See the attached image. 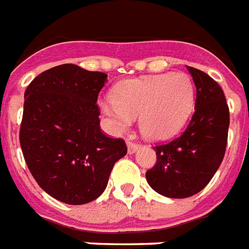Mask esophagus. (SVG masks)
I'll use <instances>...</instances> for the list:
<instances>
[{
  "mask_svg": "<svg viewBox=\"0 0 249 249\" xmlns=\"http://www.w3.org/2000/svg\"><path fill=\"white\" fill-rule=\"evenodd\" d=\"M126 146H128V153H129V154H133V153L139 149V143L128 141V142H126Z\"/></svg>",
  "mask_w": 249,
  "mask_h": 249,
  "instance_id": "1",
  "label": "esophagus"
}]
</instances>
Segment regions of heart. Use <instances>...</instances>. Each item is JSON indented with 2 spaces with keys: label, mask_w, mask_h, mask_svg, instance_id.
<instances>
[{
  "label": "heart",
  "mask_w": 249,
  "mask_h": 249,
  "mask_svg": "<svg viewBox=\"0 0 249 249\" xmlns=\"http://www.w3.org/2000/svg\"><path fill=\"white\" fill-rule=\"evenodd\" d=\"M194 83L187 73H160L120 83L100 110L112 132L123 133L140 117L146 139L163 141L181 132L193 115Z\"/></svg>",
  "instance_id": "obj_1"
}]
</instances>
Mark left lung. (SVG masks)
Segmentation results:
<instances>
[{"mask_svg":"<svg viewBox=\"0 0 249 249\" xmlns=\"http://www.w3.org/2000/svg\"><path fill=\"white\" fill-rule=\"evenodd\" d=\"M196 99L195 112L183 133L154 148L156 165L146 171L153 190L167 198H189L211 181L227 146L230 112L223 89L207 73L187 67Z\"/></svg>","mask_w":249,"mask_h":249,"instance_id":"obj_1","label":"left lung"}]
</instances>
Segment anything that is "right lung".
Listing matches in <instances>:
<instances>
[{
  "label": "right lung",
  "instance_id": "1",
  "mask_svg": "<svg viewBox=\"0 0 249 249\" xmlns=\"http://www.w3.org/2000/svg\"><path fill=\"white\" fill-rule=\"evenodd\" d=\"M104 72L60 64L38 75L25 91L19 142L36 183L55 199L84 204L106 190L124 140L100 129L96 101Z\"/></svg>",
  "mask_w": 249,
  "mask_h": 249
}]
</instances>
